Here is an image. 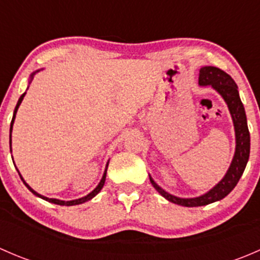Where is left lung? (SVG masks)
I'll list each match as a JSON object with an SVG mask.
<instances>
[{
  "label": "left lung",
  "instance_id": "8db88e82",
  "mask_svg": "<svg viewBox=\"0 0 260 260\" xmlns=\"http://www.w3.org/2000/svg\"><path fill=\"white\" fill-rule=\"evenodd\" d=\"M199 84L200 85H211L215 90L219 91L220 95L226 102L233 122H234L237 148H235L234 158H233L232 165H230L224 179L220 181L214 188H211L209 192H206L203 196H199V198L180 199L174 195H170L149 177V181L153 185V187L165 199H167L171 203L177 204V205L187 206V208L208 205V204L221 200L228 193L232 192V190L237 186L238 181L242 177L246 162L249 159V153H250V135H249L248 124H246L245 111H244L243 103L239 98L238 86L235 81L233 80V78L219 68L204 67L200 69Z\"/></svg>",
  "mask_w": 260,
  "mask_h": 260
}]
</instances>
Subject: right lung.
I'll return each instance as SVG.
<instances>
[{
	"mask_svg": "<svg viewBox=\"0 0 260 260\" xmlns=\"http://www.w3.org/2000/svg\"><path fill=\"white\" fill-rule=\"evenodd\" d=\"M32 77H34V74L31 75V78H32ZM25 94H26V93H23L22 95L20 96V99H18V102H17V104H16V108H15V112H14V117H12V120H11V127H10V133L12 132V124H14L15 117H16V112H17L18 107H20L21 102H22L23 96H25ZM10 146H11V135H10ZM107 167H108V165H107ZM18 175H20V174H18ZM106 175H107V169H106V171H104V175H103V177H102V180H101V182H99V185L96 186V187L94 188V190L91 191V192L89 193V195L84 196V198H81V199H78V200H72V201H61V200H57V199H49V198H45V196L40 195V193H38V192H36V191H34L32 188H31L30 186H28L27 183H26L25 181H23L22 177H21V175H20V177H21V180L23 181V183H25V186H26V187H27L28 190H30L31 192L34 193V195L39 196V198L44 199V200L49 201V203L56 204V205H61V206H72V205H79V204H83V203H85V201H89V200H90V199H93L94 196H95L96 193H98L99 191L102 190V187H103V186H104V182H106Z\"/></svg>",
	"mask_w": 260,
	"mask_h": 260,
	"instance_id": "add662e5",
	"label": "right lung"
}]
</instances>
